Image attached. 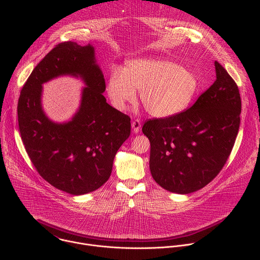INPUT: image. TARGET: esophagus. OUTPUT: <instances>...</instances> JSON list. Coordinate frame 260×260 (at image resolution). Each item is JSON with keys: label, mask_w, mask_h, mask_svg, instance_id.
I'll return each mask as SVG.
<instances>
[{"label": "esophagus", "mask_w": 260, "mask_h": 260, "mask_svg": "<svg viewBox=\"0 0 260 260\" xmlns=\"http://www.w3.org/2000/svg\"><path fill=\"white\" fill-rule=\"evenodd\" d=\"M132 127H133V131L134 133L138 134L140 128H141V121L139 119H135L133 122H132Z\"/></svg>", "instance_id": "34e87169"}]
</instances>
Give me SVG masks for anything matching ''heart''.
<instances>
[{
	"instance_id": "1",
	"label": "heart",
	"mask_w": 260,
	"mask_h": 260,
	"mask_svg": "<svg viewBox=\"0 0 260 260\" xmlns=\"http://www.w3.org/2000/svg\"><path fill=\"white\" fill-rule=\"evenodd\" d=\"M140 100L153 117L176 115L192 102L199 89V78L189 69L169 59L147 57L128 60L123 72L114 69L107 82V93L112 106L123 111Z\"/></svg>"
}]
</instances>
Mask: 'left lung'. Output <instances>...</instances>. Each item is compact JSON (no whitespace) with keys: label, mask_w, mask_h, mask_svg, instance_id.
<instances>
[{"label":"left lung","mask_w":260,"mask_h":260,"mask_svg":"<svg viewBox=\"0 0 260 260\" xmlns=\"http://www.w3.org/2000/svg\"><path fill=\"white\" fill-rule=\"evenodd\" d=\"M216 80L192 107L181 113L147 120L150 172L171 192L187 194L209 184L224 167L238 136L242 110L238 85L215 61Z\"/></svg>","instance_id":"8db88e82"}]
</instances>
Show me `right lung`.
Wrapping results in <instances>:
<instances>
[{"label":"right lung","instance_id":"right-lung-1","mask_svg":"<svg viewBox=\"0 0 260 260\" xmlns=\"http://www.w3.org/2000/svg\"><path fill=\"white\" fill-rule=\"evenodd\" d=\"M64 75L80 77L87 86L76 115L56 124L42 109V85ZM105 89L93 46L72 41L47 53L21 89L17 114L26 153L40 176L67 193L82 196L104 185L118 149L129 137L131 118L106 102Z\"/></svg>","mask_w":260,"mask_h":260}]
</instances>
